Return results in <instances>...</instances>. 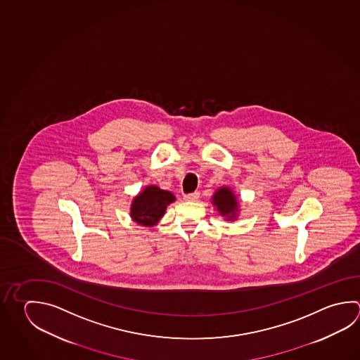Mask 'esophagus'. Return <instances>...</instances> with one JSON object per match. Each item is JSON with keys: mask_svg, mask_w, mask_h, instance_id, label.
<instances>
[{"mask_svg": "<svg viewBox=\"0 0 360 360\" xmlns=\"http://www.w3.org/2000/svg\"><path fill=\"white\" fill-rule=\"evenodd\" d=\"M198 198H199V193H193V194L184 195V200H185V202H196Z\"/></svg>", "mask_w": 360, "mask_h": 360, "instance_id": "1", "label": "esophagus"}]
</instances>
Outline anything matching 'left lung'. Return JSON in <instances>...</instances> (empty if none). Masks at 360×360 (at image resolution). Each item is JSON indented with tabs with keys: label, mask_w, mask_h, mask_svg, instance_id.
Masks as SVG:
<instances>
[{
	"label": "left lung",
	"mask_w": 360,
	"mask_h": 360,
	"mask_svg": "<svg viewBox=\"0 0 360 360\" xmlns=\"http://www.w3.org/2000/svg\"><path fill=\"white\" fill-rule=\"evenodd\" d=\"M212 205L226 221L233 222L240 214L241 204L237 200L233 190L229 186H221L213 193Z\"/></svg>",
	"instance_id": "1"
}]
</instances>
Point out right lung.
Instances as JSON below:
<instances>
[{"instance_id": "obj_1", "label": "right lung", "mask_w": 360, "mask_h": 360, "mask_svg": "<svg viewBox=\"0 0 360 360\" xmlns=\"http://www.w3.org/2000/svg\"><path fill=\"white\" fill-rule=\"evenodd\" d=\"M175 200L176 198L171 191L160 189L156 185H148L133 198L129 214L133 222L144 227H153Z\"/></svg>"}]
</instances>
